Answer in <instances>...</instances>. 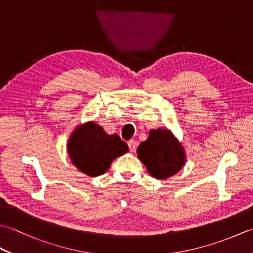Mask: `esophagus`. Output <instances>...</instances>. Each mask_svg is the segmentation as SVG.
<instances>
[{
  "mask_svg": "<svg viewBox=\"0 0 253 253\" xmlns=\"http://www.w3.org/2000/svg\"><path fill=\"white\" fill-rule=\"evenodd\" d=\"M137 141L136 140H133V139H131V140H129L128 141V147H129V149H130V151L131 152H135L136 151V149H137Z\"/></svg>",
  "mask_w": 253,
  "mask_h": 253,
  "instance_id": "34e87169",
  "label": "esophagus"
}]
</instances>
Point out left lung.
<instances>
[{
  "label": "left lung",
  "mask_w": 253,
  "mask_h": 253,
  "mask_svg": "<svg viewBox=\"0 0 253 253\" xmlns=\"http://www.w3.org/2000/svg\"><path fill=\"white\" fill-rule=\"evenodd\" d=\"M137 154L149 174L161 180L176 175L187 161L184 146L168 128L150 130L147 140L139 144Z\"/></svg>",
  "instance_id": "left-lung-1"
}]
</instances>
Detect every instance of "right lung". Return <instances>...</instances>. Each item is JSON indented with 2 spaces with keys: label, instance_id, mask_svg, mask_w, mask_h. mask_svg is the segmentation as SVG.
Instances as JSON below:
<instances>
[{
  "label": "right lung",
  "instance_id": "1",
  "mask_svg": "<svg viewBox=\"0 0 253 253\" xmlns=\"http://www.w3.org/2000/svg\"><path fill=\"white\" fill-rule=\"evenodd\" d=\"M128 151L127 143L121 140L120 136L107 135L93 121L78 125L67 140L72 163L90 177L104 174L113 161Z\"/></svg>",
  "mask_w": 253,
  "mask_h": 253
}]
</instances>
